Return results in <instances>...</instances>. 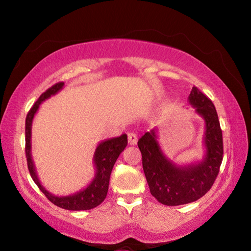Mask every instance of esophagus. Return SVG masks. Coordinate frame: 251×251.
Returning <instances> with one entry per match:
<instances>
[{
	"label": "esophagus",
	"mask_w": 251,
	"mask_h": 251,
	"mask_svg": "<svg viewBox=\"0 0 251 251\" xmlns=\"http://www.w3.org/2000/svg\"><path fill=\"white\" fill-rule=\"evenodd\" d=\"M127 138H128L129 145H136V144H137V135L135 133H128Z\"/></svg>",
	"instance_id": "34e87169"
}]
</instances>
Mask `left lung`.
<instances>
[{"label":"left lung","instance_id":"8db88e82","mask_svg":"<svg viewBox=\"0 0 251 251\" xmlns=\"http://www.w3.org/2000/svg\"><path fill=\"white\" fill-rule=\"evenodd\" d=\"M188 100L205 121L202 160L184 166L174 164L160 150L155 128L137 143L151 194L166 206L185 205L201 198L214 185L223 161V133L214 104L195 86Z\"/></svg>","mask_w":251,"mask_h":251}]
</instances>
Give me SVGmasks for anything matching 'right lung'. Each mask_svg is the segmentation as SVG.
I'll return each mask as SVG.
<instances>
[{"label":"right lung","instance_id":"add662e5","mask_svg":"<svg viewBox=\"0 0 251 251\" xmlns=\"http://www.w3.org/2000/svg\"><path fill=\"white\" fill-rule=\"evenodd\" d=\"M63 86H64V83L61 82L53 85L52 87H50L48 91L44 92L39 97V100L35 101V104L32 106V108L27 113L26 120H25V155H26L27 167L34 182L41 189V192L45 195L46 198L50 201H52L54 205L67 210L93 209V208L100 205L106 198V195H107L108 192L110 174H112L114 164L116 163L118 156L121 155V152L127 146V135L123 134L120 137L106 139V141L100 142L97 145L94 152V157H93L96 173L93 180L91 181V184L86 188L79 190V192L75 194L67 195V196H55V195L48 192L43 187V185L41 184L39 177H37L36 169L32 159V123L37 109L40 108V105L45 100L50 99V96L57 94L62 90Z\"/></svg>","mask_w":251,"mask_h":251}]
</instances>
